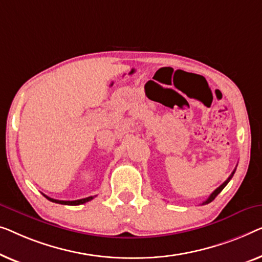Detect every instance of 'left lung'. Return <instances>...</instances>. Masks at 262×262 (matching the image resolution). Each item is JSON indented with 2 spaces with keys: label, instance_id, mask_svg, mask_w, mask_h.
Here are the masks:
<instances>
[{
  "label": "left lung",
  "instance_id": "8db88e82",
  "mask_svg": "<svg viewBox=\"0 0 262 262\" xmlns=\"http://www.w3.org/2000/svg\"><path fill=\"white\" fill-rule=\"evenodd\" d=\"M234 173H235V169H234V171H233V173H231V174H230V177H229V178H228V179L226 180V182H224V183L222 184V185H220L219 187H217V189H216L215 191H213V192H212L211 194H210V196H209V198H208V200H206L205 202H203V204H209V203H210V202H212L213 200H215V198H216V196H217V194H219V193L221 192V191H222V190L224 189V187H226V185H227V184L230 182V179H231V178H233Z\"/></svg>",
  "mask_w": 262,
  "mask_h": 262
}]
</instances>
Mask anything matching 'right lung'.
<instances>
[{
	"instance_id": "right-lung-1",
	"label": "right lung",
	"mask_w": 262,
	"mask_h": 262,
	"mask_svg": "<svg viewBox=\"0 0 262 262\" xmlns=\"http://www.w3.org/2000/svg\"><path fill=\"white\" fill-rule=\"evenodd\" d=\"M43 196H45L49 201L53 202V203L65 204V205H79V204H84V203H86V202L94 200V196H90V197L82 198V200H77V201H58V200H53V198H51V197H47L46 194H43Z\"/></svg>"
}]
</instances>
